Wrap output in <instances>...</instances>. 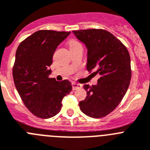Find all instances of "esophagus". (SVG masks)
<instances>
[{
  "label": "esophagus",
  "instance_id": "obj_1",
  "mask_svg": "<svg viewBox=\"0 0 150 150\" xmlns=\"http://www.w3.org/2000/svg\"><path fill=\"white\" fill-rule=\"evenodd\" d=\"M71 86H72V89H73V91L80 89V88H81V87H82L81 84H77V83H72V84H71Z\"/></svg>",
  "mask_w": 150,
  "mask_h": 150
}]
</instances>
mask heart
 <instances>
[{
  "mask_svg": "<svg viewBox=\"0 0 150 150\" xmlns=\"http://www.w3.org/2000/svg\"><path fill=\"white\" fill-rule=\"evenodd\" d=\"M77 44H79L77 41H75V40H71V41H69V47L75 46V45H77Z\"/></svg>",
  "mask_w": 150,
  "mask_h": 150,
  "instance_id": "b5f03b06",
  "label": "heart"
}]
</instances>
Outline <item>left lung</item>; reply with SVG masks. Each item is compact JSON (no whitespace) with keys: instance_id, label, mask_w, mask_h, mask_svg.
<instances>
[{"instance_id":"8db88e82","label":"left lung","mask_w":150,"mask_h":150,"mask_svg":"<svg viewBox=\"0 0 150 150\" xmlns=\"http://www.w3.org/2000/svg\"><path fill=\"white\" fill-rule=\"evenodd\" d=\"M72 32L87 47V70L100 75L97 85H84L87 97L79 103V107L88 116L102 118L118 106L129 87V53L116 37L106 30L91 28Z\"/></svg>"}]
</instances>
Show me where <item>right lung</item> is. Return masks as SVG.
<instances>
[{"instance_id":"1","label":"right lung","mask_w":150,"mask_h":150,"mask_svg":"<svg viewBox=\"0 0 150 150\" xmlns=\"http://www.w3.org/2000/svg\"><path fill=\"white\" fill-rule=\"evenodd\" d=\"M70 32L40 30L19 44L13 68L14 84L25 106L34 115L49 118L59 113L62 100L71 91L68 80L49 78L57 46Z\"/></svg>"}]
</instances>
